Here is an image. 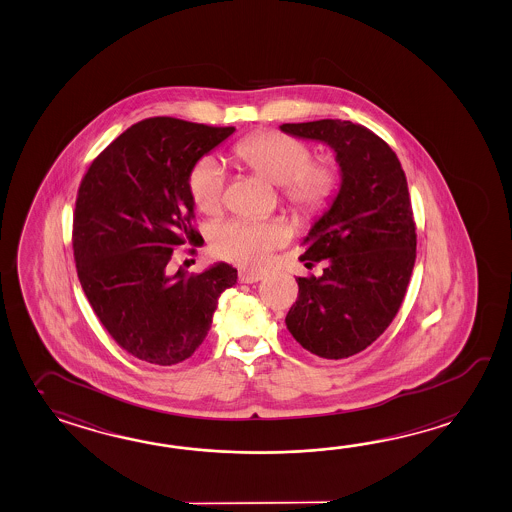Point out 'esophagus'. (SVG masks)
I'll list each match as a JSON object with an SVG mask.
<instances>
[{"mask_svg": "<svg viewBox=\"0 0 512 512\" xmlns=\"http://www.w3.org/2000/svg\"><path fill=\"white\" fill-rule=\"evenodd\" d=\"M264 279V273L250 272V270H240L239 281L240 283H257Z\"/></svg>", "mask_w": 512, "mask_h": 512, "instance_id": "esophagus-1", "label": "esophagus"}]
</instances>
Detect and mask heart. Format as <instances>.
<instances>
[{
    "label": "heart",
    "mask_w": 512,
    "mask_h": 512,
    "mask_svg": "<svg viewBox=\"0 0 512 512\" xmlns=\"http://www.w3.org/2000/svg\"><path fill=\"white\" fill-rule=\"evenodd\" d=\"M235 156L251 171L279 183L286 207L301 220L321 215L334 200L340 172L330 159H312L314 150L303 139L283 132H259L235 145ZM189 193L205 215H216L226 204V174L215 159H200L189 174ZM286 240L273 222L228 220L213 233L218 257L246 268H261Z\"/></svg>",
    "instance_id": "heart-1"
}]
</instances>
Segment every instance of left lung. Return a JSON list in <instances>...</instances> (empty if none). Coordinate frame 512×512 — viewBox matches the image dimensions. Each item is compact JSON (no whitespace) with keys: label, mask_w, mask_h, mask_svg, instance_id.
<instances>
[{"label":"left lung","mask_w":512,"mask_h":512,"mask_svg":"<svg viewBox=\"0 0 512 512\" xmlns=\"http://www.w3.org/2000/svg\"><path fill=\"white\" fill-rule=\"evenodd\" d=\"M281 130L329 143L341 169L340 193L299 257L307 268L325 262L323 275L297 277L299 297L284 321L310 353L349 358L389 327L408 290L417 233L406 174L382 137L351 121L284 123Z\"/></svg>","instance_id":"obj_1"}]
</instances>
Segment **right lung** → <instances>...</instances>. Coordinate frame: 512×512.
<instances>
[{
	"instance_id": "obj_1",
	"label": "right lung",
	"mask_w": 512,
	"mask_h": 512,
	"mask_svg": "<svg viewBox=\"0 0 512 512\" xmlns=\"http://www.w3.org/2000/svg\"><path fill=\"white\" fill-rule=\"evenodd\" d=\"M235 132L176 117H148L104 148L80 182L73 257L104 329L147 364H180L202 345L218 297L237 283L220 262L172 275V251L202 237L194 228L189 174Z\"/></svg>"
}]
</instances>
